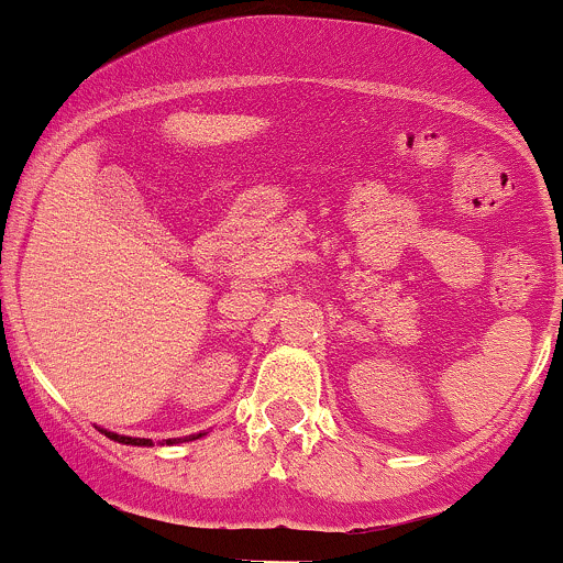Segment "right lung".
<instances>
[{
	"instance_id": "right-lung-1",
	"label": "right lung",
	"mask_w": 563,
	"mask_h": 563,
	"mask_svg": "<svg viewBox=\"0 0 563 563\" xmlns=\"http://www.w3.org/2000/svg\"><path fill=\"white\" fill-rule=\"evenodd\" d=\"M106 435H109V439H113V441H119V444H135V446H151V439H132V435H119V433H109V431H103ZM186 439H191V435H186ZM194 439H197V435H194ZM169 444H173V439H167ZM180 441V439H178Z\"/></svg>"
}]
</instances>
